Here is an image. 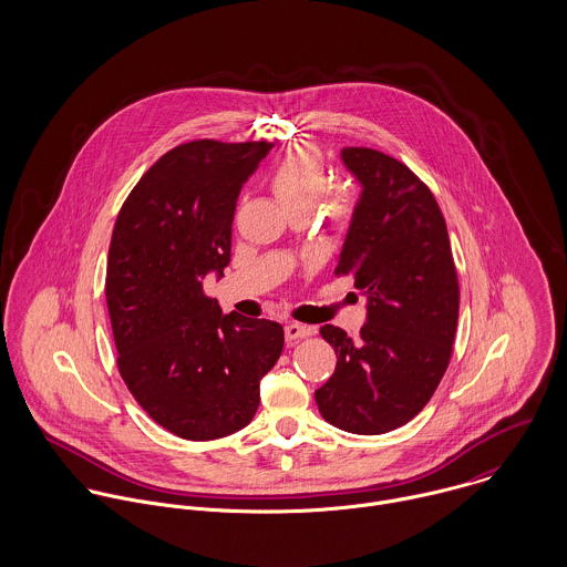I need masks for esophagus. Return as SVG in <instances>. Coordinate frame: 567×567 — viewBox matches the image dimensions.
<instances>
[{"label": "esophagus", "instance_id": "34e87169", "mask_svg": "<svg viewBox=\"0 0 567 567\" xmlns=\"http://www.w3.org/2000/svg\"><path fill=\"white\" fill-rule=\"evenodd\" d=\"M315 333V327H308V324L301 323H288L286 324V338L288 340H299V338H308Z\"/></svg>", "mask_w": 567, "mask_h": 567}]
</instances>
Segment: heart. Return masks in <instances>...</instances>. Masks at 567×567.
Masks as SVG:
<instances>
[{"instance_id":"obj_1","label":"heart","mask_w":567,"mask_h":567,"mask_svg":"<svg viewBox=\"0 0 567 567\" xmlns=\"http://www.w3.org/2000/svg\"><path fill=\"white\" fill-rule=\"evenodd\" d=\"M324 165L321 155L310 146L290 148L268 176L270 192L277 203L290 212H315L324 192ZM329 216L336 225H340L349 214V198L340 192L327 198Z\"/></svg>"}]
</instances>
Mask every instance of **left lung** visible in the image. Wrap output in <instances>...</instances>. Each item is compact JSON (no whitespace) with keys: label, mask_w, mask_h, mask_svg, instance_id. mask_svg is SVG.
I'll list each match as a JSON object with an SVG mask.
<instances>
[{"label":"left lung","mask_w":567,"mask_h":567,"mask_svg":"<svg viewBox=\"0 0 567 567\" xmlns=\"http://www.w3.org/2000/svg\"><path fill=\"white\" fill-rule=\"evenodd\" d=\"M340 157L362 194L336 275H353L367 323L355 340L321 327L338 362L315 398L331 425L384 434L421 412L450 364L458 275L439 203L408 165L373 148Z\"/></svg>","instance_id":"1"}]
</instances>
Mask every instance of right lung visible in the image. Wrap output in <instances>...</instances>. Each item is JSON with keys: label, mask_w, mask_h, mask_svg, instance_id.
<instances>
[{"label": "right lung", "mask_w": 567, "mask_h": 567, "mask_svg": "<svg viewBox=\"0 0 567 567\" xmlns=\"http://www.w3.org/2000/svg\"><path fill=\"white\" fill-rule=\"evenodd\" d=\"M268 142L194 140L165 153L124 200L109 246L106 308L117 369L153 421L187 441L250 423L259 380L284 349V327L223 315L203 292L231 261L244 181Z\"/></svg>", "instance_id": "right-lung-1"}]
</instances>
